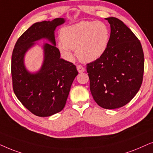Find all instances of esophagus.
<instances>
[{"label": "esophagus", "mask_w": 153, "mask_h": 153, "mask_svg": "<svg viewBox=\"0 0 153 153\" xmlns=\"http://www.w3.org/2000/svg\"><path fill=\"white\" fill-rule=\"evenodd\" d=\"M77 70H78L79 73H83L85 69L82 66H81V65H78V66H77Z\"/></svg>", "instance_id": "esophagus-1"}]
</instances>
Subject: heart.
Returning a JSON list of instances; mask_svg holds the SVG:
<instances>
[{
  "mask_svg": "<svg viewBox=\"0 0 153 153\" xmlns=\"http://www.w3.org/2000/svg\"><path fill=\"white\" fill-rule=\"evenodd\" d=\"M61 52L73 57L72 50H76L79 59L85 62L97 60L104 54L109 43L110 30L102 22L82 21L62 28Z\"/></svg>",
  "mask_w": 153,
  "mask_h": 153,
  "instance_id": "obj_1",
  "label": "heart"
}]
</instances>
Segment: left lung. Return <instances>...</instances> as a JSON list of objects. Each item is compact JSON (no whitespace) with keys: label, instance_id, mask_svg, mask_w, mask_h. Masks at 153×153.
Wrapping results in <instances>:
<instances>
[{"label":"left lung","instance_id":"1","mask_svg":"<svg viewBox=\"0 0 153 153\" xmlns=\"http://www.w3.org/2000/svg\"><path fill=\"white\" fill-rule=\"evenodd\" d=\"M111 25L104 54L87 64L89 87L99 106L115 109L129 102L143 82L144 54L138 38L121 20L105 18Z\"/></svg>","mask_w":153,"mask_h":153}]
</instances>
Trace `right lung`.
Returning <instances> with one entry per match:
<instances>
[{"mask_svg": "<svg viewBox=\"0 0 153 153\" xmlns=\"http://www.w3.org/2000/svg\"><path fill=\"white\" fill-rule=\"evenodd\" d=\"M64 22V18H56L33 24L19 38L13 52L14 92L26 108L39 117H48L62 111L73 81L78 74L73 63L60 58L56 47L54 30ZM42 38H47L52 44L44 45L45 59L41 70L30 74L24 66V54L34 42Z\"/></svg>", "mask_w": 153, "mask_h": 153, "instance_id": "add662e5", "label": "right lung"}]
</instances>
